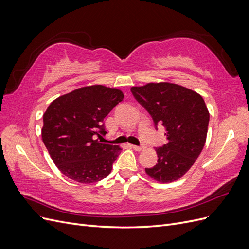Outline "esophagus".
Returning a JSON list of instances; mask_svg holds the SVG:
<instances>
[{
    "label": "esophagus",
    "mask_w": 249,
    "mask_h": 249,
    "mask_svg": "<svg viewBox=\"0 0 249 249\" xmlns=\"http://www.w3.org/2000/svg\"><path fill=\"white\" fill-rule=\"evenodd\" d=\"M131 147L133 148V149H135V150H137V152H141V150H143L145 148V146H143V145H141V146H137V145H131Z\"/></svg>",
    "instance_id": "34e87169"
}]
</instances>
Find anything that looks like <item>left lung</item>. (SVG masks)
I'll list each match as a JSON object with an SVG mask.
<instances>
[{
    "label": "left lung",
    "mask_w": 249,
    "mask_h": 249,
    "mask_svg": "<svg viewBox=\"0 0 249 249\" xmlns=\"http://www.w3.org/2000/svg\"><path fill=\"white\" fill-rule=\"evenodd\" d=\"M133 95L166 129L167 143L157 147L158 163L145 168L159 183H171L191 168L205 146L210 114L205 101L193 90L168 82L131 88Z\"/></svg>",
    "instance_id": "left-lung-1"
}]
</instances>
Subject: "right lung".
I'll use <instances>...</instances> for the list:
<instances>
[{"mask_svg":"<svg viewBox=\"0 0 249 249\" xmlns=\"http://www.w3.org/2000/svg\"><path fill=\"white\" fill-rule=\"evenodd\" d=\"M117 88L91 85L57 97L43 114L42 141L64 176L82 184L109 176L122 148L101 143L104 118L124 100Z\"/></svg>","mask_w":249,"mask_h":249,"instance_id":"add662e5","label":"right lung"}]
</instances>
